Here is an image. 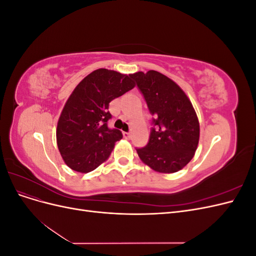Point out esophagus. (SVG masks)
Listing matches in <instances>:
<instances>
[{"mask_svg":"<svg viewBox=\"0 0 256 256\" xmlns=\"http://www.w3.org/2000/svg\"><path fill=\"white\" fill-rule=\"evenodd\" d=\"M122 136H124V138H127V140H129V138H130V134L129 132H122Z\"/></svg>","mask_w":256,"mask_h":256,"instance_id":"34e87169","label":"esophagus"}]
</instances>
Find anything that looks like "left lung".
<instances>
[{"label":"left lung","mask_w":256,"mask_h":256,"mask_svg":"<svg viewBox=\"0 0 256 256\" xmlns=\"http://www.w3.org/2000/svg\"><path fill=\"white\" fill-rule=\"evenodd\" d=\"M143 94L156 129L138 154L158 173L180 171L193 158L200 140V122L190 99L172 79L156 70L130 74Z\"/></svg>","instance_id":"8db88e82"}]
</instances>
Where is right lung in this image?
Listing matches in <instances>:
<instances>
[{
	"mask_svg": "<svg viewBox=\"0 0 256 256\" xmlns=\"http://www.w3.org/2000/svg\"><path fill=\"white\" fill-rule=\"evenodd\" d=\"M136 86L130 74L96 69L76 86L62 110L56 143L67 166L76 172L94 171L108 160L122 134L109 129V104Z\"/></svg>",
	"mask_w": 256,
	"mask_h": 256,
	"instance_id": "obj_1",
	"label": "right lung"
}]
</instances>
